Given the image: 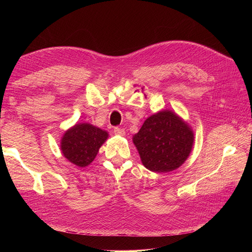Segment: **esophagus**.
Here are the masks:
<instances>
[{"label": "esophagus", "instance_id": "esophagus-1", "mask_svg": "<svg viewBox=\"0 0 252 252\" xmlns=\"http://www.w3.org/2000/svg\"><path fill=\"white\" fill-rule=\"evenodd\" d=\"M113 132L114 134L117 135H124L125 134V130L123 128H120V127H114L113 128Z\"/></svg>", "mask_w": 252, "mask_h": 252}]
</instances>
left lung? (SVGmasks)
Listing matches in <instances>:
<instances>
[{"label": "left lung", "mask_w": 252, "mask_h": 252, "mask_svg": "<svg viewBox=\"0 0 252 252\" xmlns=\"http://www.w3.org/2000/svg\"><path fill=\"white\" fill-rule=\"evenodd\" d=\"M193 139L191 129L186 123L175 113L164 110L144 122L140 131L133 136V143L147 169L169 172L186 161Z\"/></svg>", "instance_id": "1"}]
</instances>
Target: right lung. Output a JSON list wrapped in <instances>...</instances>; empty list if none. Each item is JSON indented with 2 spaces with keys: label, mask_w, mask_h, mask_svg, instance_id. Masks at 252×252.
<instances>
[{
  "label": "right lung",
  "mask_w": 252,
  "mask_h": 252,
  "mask_svg": "<svg viewBox=\"0 0 252 252\" xmlns=\"http://www.w3.org/2000/svg\"><path fill=\"white\" fill-rule=\"evenodd\" d=\"M108 133L90 124H77L67 130L61 142L64 157L79 167L94 161Z\"/></svg>",
  "instance_id": "right-lung-1"
}]
</instances>
